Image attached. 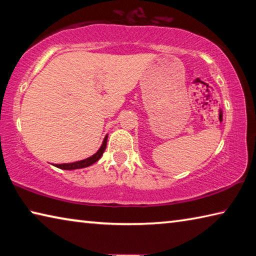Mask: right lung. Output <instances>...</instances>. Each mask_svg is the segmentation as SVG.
Segmentation results:
<instances>
[{"label": "right lung", "mask_w": 256, "mask_h": 256, "mask_svg": "<svg viewBox=\"0 0 256 256\" xmlns=\"http://www.w3.org/2000/svg\"><path fill=\"white\" fill-rule=\"evenodd\" d=\"M107 138L108 136H105L102 141V144L99 150L97 151L96 154H92V157L84 159V160H80V162H70V164H54L55 167L60 168V170H80V168H86V167H89L92 166V164H94L96 162H98L99 159L102 158V156L104 154V151L106 149V146H107Z\"/></svg>", "instance_id": "add662e5"}]
</instances>
